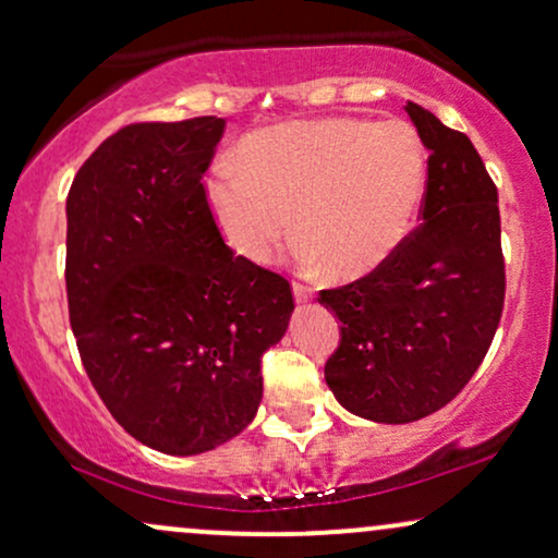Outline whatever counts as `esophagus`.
<instances>
[{
	"label": "esophagus",
	"mask_w": 558,
	"mask_h": 558,
	"mask_svg": "<svg viewBox=\"0 0 558 558\" xmlns=\"http://www.w3.org/2000/svg\"><path fill=\"white\" fill-rule=\"evenodd\" d=\"M293 299H296V304H306V301L315 299V293H312V288H306L304 283H293Z\"/></svg>",
	"instance_id": "esophagus-1"
}]
</instances>
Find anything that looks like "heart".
<instances>
[{
    "instance_id": "1",
    "label": "heart",
    "mask_w": 558,
    "mask_h": 558,
    "mask_svg": "<svg viewBox=\"0 0 558 558\" xmlns=\"http://www.w3.org/2000/svg\"><path fill=\"white\" fill-rule=\"evenodd\" d=\"M239 159L217 162L204 183L228 246L267 262L293 228L301 259L341 280L373 272L401 246L425 191V149L401 120L272 125L243 141Z\"/></svg>"
}]
</instances>
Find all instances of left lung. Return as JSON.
I'll use <instances>...</instances> for the list:
<instances>
[{"label": "left lung", "instance_id": "obj_1", "mask_svg": "<svg viewBox=\"0 0 558 558\" xmlns=\"http://www.w3.org/2000/svg\"><path fill=\"white\" fill-rule=\"evenodd\" d=\"M430 151L422 222L373 272L319 293L341 319L325 383L351 414L403 425L446 407L488 354L504 310L498 191L477 149L409 101Z\"/></svg>", "mask_w": 558, "mask_h": 558}]
</instances>
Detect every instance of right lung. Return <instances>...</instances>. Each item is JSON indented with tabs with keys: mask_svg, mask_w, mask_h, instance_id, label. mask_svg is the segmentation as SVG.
Here are the masks:
<instances>
[{
	"mask_svg": "<svg viewBox=\"0 0 558 558\" xmlns=\"http://www.w3.org/2000/svg\"><path fill=\"white\" fill-rule=\"evenodd\" d=\"M226 120L136 123L101 141L68 194V306L83 367L125 433L170 457L235 438L291 286L235 257L202 175Z\"/></svg>",
	"mask_w": 558,
	"mask_h": 558,
	"instance_id": "obj_1",
	"label": "right lung"
}]
</instances>
